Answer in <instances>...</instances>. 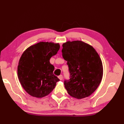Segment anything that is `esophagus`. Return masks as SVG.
<instances>
[{"label": "esophagus", "mask_w": 124, "mask_h": 124, "mask_svg": "<svg viewBox=\"0 0 124 124\" xmlns=\"http://www.w3.org/2000/svg\"><path fill=\"white\" fill-rule=\"evenodd\" d=\"M58 78H59V79L60 80H62V78H63V77H62V75H60L59 76H58Z\"/></svg>", "instance_id": "34e87169"}]
</instances>
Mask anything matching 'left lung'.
<instances>
[{"label":"left lung","instance_id":"obj_1","mask_svg":"<svg viewBox=\"0 0 124 124\" xmlns=\"http://www.w3.org/2000/svg\"><path fill=\"white\" fill-rule=\"evenodd\" d=\"M62 51L70 76V80L64 82L67 92L78 99L91 95L103 76L102 63L98 53L91 45L78 40L63 43Z\"/></svg>","mask_w":124,"mask_h":124}]
</instances>
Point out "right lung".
<instances>
[{"instance_id":"1","label":"right lung","mask_w":124,"mask_h":124,"mask_svg":"<svg viewBox=\"0 0 124 124\" xmlns=\"http://www.w3.org/2000/svg\"><path fill=\"white\" fill-rule=\"evenodd\" d=\"M60 45L40 42L29 46L22 55L17 66V76L29 95L42 98L52 92L59 81L53 74L54 67L50 59L57 54Z\"/></svg>"}]
</instances>
